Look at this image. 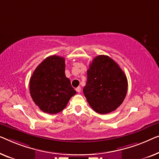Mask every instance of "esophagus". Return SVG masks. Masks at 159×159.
Instances as JSON below:
<instances>
[{
	"mask_svg": "<svg viewBox=\"0 0 159 159\" xmlns=\"http://www.w3.org/2000/svg\"><path fill=\"white\" fill-rule=\"evenodd\" d=\"M75 91H76L78 93H80V91H81V89H80V86H79V87H77L76 89H75Z\"/></svg>",
	"mask_w": 159,
	"mask_h": 159,
	"instance_id": "obj_1",
	"label": "esophagus"
}]
</instances>
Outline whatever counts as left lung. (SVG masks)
I'll list each match as a JSON object with an SVG mask.
<instances>
[{"instance_id": "1", "label": "left lung", "mask_w": 159, "mask_h": 159, "mask_svg": "<svg viewBox=\"0 0 159 159\" xmlns=\"http://www.w3.org/2000/svg\"><path fill=\"white\" fill-rule=\"evenodd\" d=\"M83 91L96 112L109 113L120 107L126 97V75L111 57L98 55L87 70V81Z\"/></svg>"}]
</instances>
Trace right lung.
Instances as JSON below:
<instances>
[{"mask_svg":"<svg viewBox=\"0 0 159 159\" xmlns=\"http://www.w3.org/2000/svg\"><path fill=\"white\" fill-rule=\"evenodd\" d=\"M65 58L52 55L37 67L30 79V91L33 101L44 112L61 111L76 91L65 74Z\"/></svg>","mask_w":159,"mask_h":159,"instance_id":"add662e5","label":"right lung"}]
</instances>
